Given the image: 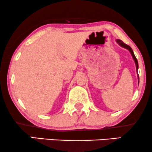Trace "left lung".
Returning <instances> with one entry per match:
<instances>
[{
    "mask_svg": "<svg viewBox=\"0 0 152 152\" xmlns=\"http://www.w3.org/2000/svg\"><path fill=\"white\" fill-rule=\"evenodd\" d=\"M116 42L118 43L119 45H121V47L124 48H126V49L130 51V54H131L132 58H133L134 61H135V65H136V70H137V71H138V62H137V59H136V57L135 56V55H134V53H133V51H132V50L131 48H130L129 45H126V43H124V42L121 41V40L117 39L116 40ZM137 76H138V79H139V75H137Z\"/></svg>",
    "mask_w": 152,
    "mask_h": 152,
    "instance_id": "1",
    "label": "left lung"
}]
</instances>
